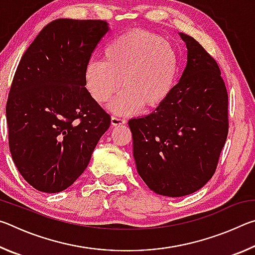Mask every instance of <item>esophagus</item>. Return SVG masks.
<instances>
[{
	"label": "esophagus",
	"instance_id": "obj_1",
	"mask_svg": "<svg viewBox=\"0 0 255 255\" xmlns=\"http://www.w3.org/2000/svg\"><path fill=\"white\" fill-rule=\"evenodd\" d=\"M126 124V120L118 118V117H111V126L116 127V126H120V125H125Z\"/></svg>",
	"mask_w": 255,
	"mask_h": 255
}]
</instances>
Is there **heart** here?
I'll use <instances>...</instances> for the list:
<instances>
[{"mask_svg":"<svg viewBox=\"0 0 255 255\" xmlns=\"http://www.w3.org/2000/svg\"><path fill=\"white\" fill-rule=\"evenodd\" d=\"M179 73V55L169 40L146 30H131L115 38L103 49V60L90 59L84 82L99 105L125 89L110 103L118 115L150 110L166 101Z\"/></svg>","mask_w":255,"mask_h":255,"instance_id":"obj_1","label":"heart"}]
</instances>
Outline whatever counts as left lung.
<instances>
[{"label": "left lung", "instance_id": "8db88e82", "mask_svg": "<svg viewBox=\"0 0 255 255\" xmlns=\"http://www.w3.org/2000/svg\"><path fill=\"white\" fill-rule=\"evenodd\" d=\"M187 65L166 101L128 122L138 174L166 197L196 192L214 175L228 132V96L216 60L179 32Z\"/></svg>", "mask_w": 255, "mask_h": 255}]
</instances>
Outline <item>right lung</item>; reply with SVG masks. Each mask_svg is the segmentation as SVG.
Listing matches in <instances>:
<instances>
[{
    "label": "right lung",
    "instance_id": "add662e5",
    "mask_svg": "<svg viewBox=\"0 0 255 255\" xmlns=\"http://www.w3.org/2000/svg\"><path fill=\"white\" fill-rule=\"evenodd\" d=\"M108 31L102 20H54L16 68L6 102L8 146L20 174L39 191L71 187L110 126L84 82L85 64Z\"/></svg>",
    "mask_w": 255,
    "mask_h": 255
}]
</instances>
